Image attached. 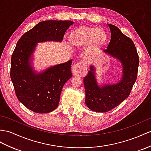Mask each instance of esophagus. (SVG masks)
Wrapping results in <instances>:
<instances>
[{"label":"esophagus","mask_w":151,"mask_h":151,"mask_svg":"<svg viewBox=\"0 0 151 151\" xmlns=\"http://www.w3.org/2000/svg\"><path fill=\"white\" fill-rule=\"evenodd\" d=\"M87 72L86 61L85 60H81L78 63L76 64L72 68V73L73 75L83 76H85Z\"/></svg>","instance_id":"1"}]
</instances>
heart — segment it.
Wrapping results in <instances>:
<instances>
[{"instance_id":"heart-1","label":"heart","mask_w":151,"mask_h":151,"mask_svg":"<svg viewBox=\"0 0 151 151\" xmlns=\"http://www.w3.org/2000/svg\"><path fill=\"white\" fill-rule=\"evenodd\" d=\"M105 40V32L100 28H85L76 34V42L79 45H86L92 42L94 46L99 47L103 44Z\"/></svg>"}]
</instances>
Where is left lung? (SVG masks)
<instances>
[{
	"instance_id": "obj_1",
	"label": "left lung",
	"mask_w": 151,
	"mask_h": 151,
	"mask_svg": "<svg viewBox=\"0 0 151 151\" xmlns=\"http://www.w3.org/2000/svg\"><path fill=\"white\" fill-rule=\"evenodd\" d=\"M108 25L111 37L107 49L104 52L120 61L122 77L116 84L99 86L95 78V69L90 66V70L83 80L85 103L88 108L97 112L109 111L129 97L137 78L139 65L138 54L132 40L115 25Z\"/></svg>"
}]
</instances>
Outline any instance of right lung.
<instances>
[{"instance_id":"add662e5","label":"right lung","mask_w":151,"mask_h":151,"mask_svg":"<svg viewBox=\"0 0 151 151\" xmlns=\"http://www.w3.org/2000/svg\"><path fill=\"white\" fill-rule=\"evenodd\" d=\"M73 24L70 20L40 22L17 43L11 60V79L18 100L32 111L47 113L56 109L62 88L72 76V60L36 73L31 65L35 47L39 42H61Z\"/></svg>"}]
</instances>
